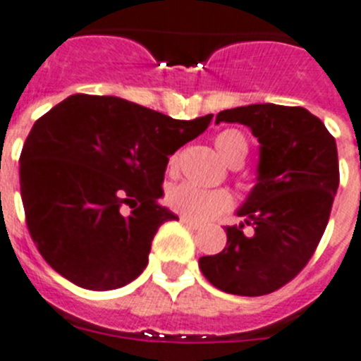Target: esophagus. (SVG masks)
I'll return each instance as SVG.
<instances>
[{"label":"esophagus","mask_w":361,"mask_h":361,"mask_svg":"<svg viewBox=\"0 0 361 361\" xmlns=\"http://www.w3.org/2000/svg\"><path fill=\"white\" fill-rule=\"evenodd\" d=\"M180 223L186 224L188 228H192V230H199L201 228V223H197V221H192V219H188V217H180Z\"/></svg>","instance_id":"obj_1"}]
</instances>
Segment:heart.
<instances>
[{"label":"heart","instance_id":"1","mask_svg":"<svg viewBox=\"0 0 361 361\" xmlns=\"http://www.w3.org/2000/svg\"><path fill=\"white\" fill-rule=\"evenodd\" d=\"M215 147L219 155L232 164L235 160H245L248 153V144L243 133L235 129H224L215 137ZM177 157H171L169 166L175 168ZM166 202L171 210L192 221H212L219 215L226 214L233 208V195L228 190H202L190 183H178L169 188L166 193Z\"/></svg>","mask_w":361,"mask_h":361}]
</instances>
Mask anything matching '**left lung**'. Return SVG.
<instances>
[{
	"instance_id": "obj_1",
	"label": "left lung",
	"mask_w": 361,
	"mask_h": 361,
	"mask_svg": "<svg viewBox=\"0 0 361 361\" xmlns=\"http://www.w3.org/2000/svg\"><path fill=\"white\" fill-rule=\"evenodd\" d=\"M219 122L252 129L261 144L257 183L237 210L245 223L226 226L224 250L201 257L199 269L228 294H270L305 269L327 228L340 184L336 140L305 107L252 104L221 111Z\"/></svg>"
}]
</instances>
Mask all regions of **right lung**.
<instances>
[{
    "instance_id": "right-lung-1",
    "label": "right lung",
    "mask_w": 361,
    "mask_h": 361,
    "mask_svg": "<svg viewBox=\"0 0 361 361\" xmlns=\"http://www.w3.org/2000/svg\"><path fill=\"white\" fill-rule=\"evenodd\" d=\"M212 116L175 120L118 97L73 94L36 120L21 149L20 188L43 259L89 290L137 279L160 224L178 221L159 204L168 157Z\"/></svg>"
}]
</instances>
